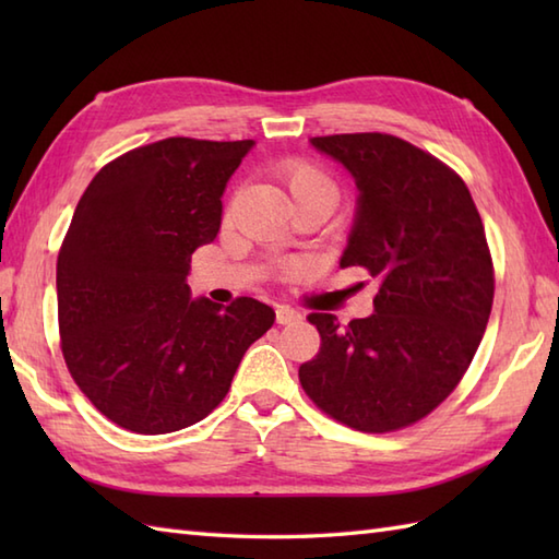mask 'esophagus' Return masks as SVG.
<instances>
[{"label":"esophagus","mask_w":559,"mask_h":559,"mask_svg":"<svg viewBox=\"0 0 559 559\" xmlns=\"http://www.w3.org/2000/svg\"><path fill=\"white\" fill-rule=\"evenodd\" d=\"M302 314L298 310H293L288 305H278L276 307V322L278 324H293V322H300Z\"/></svg>","instance_id":"1"}]
</instances>
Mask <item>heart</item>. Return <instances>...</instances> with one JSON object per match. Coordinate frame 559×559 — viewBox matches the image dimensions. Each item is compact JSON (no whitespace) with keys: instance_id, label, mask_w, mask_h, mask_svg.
<instances>
[{"instance_id":"obj_1","label":"heart","mask_w":559,"mask_h":559,"mask_svg":"<svg viewBox=\"0 0 559 559\" xmlns=\"http://www.w3.org/2000/svg\"><path fill=\"white\" fill-rule=\"evenodd\" d=\"M281 177L288 187L295 206L302 204V201H324V204L334 206L336 187L331 182V177L324 170H319L317 165L293 160L283 165Z\"/></svg>"}]
</instances>
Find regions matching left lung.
<instances>
[{
	"instance_id": "1",
	"label": "left lung",
	"mask_w": 559,
	"mask_h": 559,
	"mask_svg": "<svg viewBox=\"0 0 559 559\" xmlns=\"http://www.w3.org/2000/svg\"><path fill=\"white\" fill-rule=\"evenodd\" d=\"M310 144L358 187L341 269L377 278L374 314L322 336L300 384L319 408L362 432L425 418L454 386L488 326L495 278L483 221L461 177L430 153L389 134L314 136Z\"/></svg>"
}]
</instances>
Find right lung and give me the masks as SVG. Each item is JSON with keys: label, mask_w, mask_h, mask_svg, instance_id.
<instances>
[{"label": "right lung", "mask_w": 559, "mask_h": 559, "mask_svg": "<svg viewBox=\"0 0 559 559\" xmlns=\"http://www.w3.org/2000/svg\"><path fill=\"white\" fill-rule=\"evenodd\" d=\"M254 141L163 139L93 177L57 259L71 377L105 418L139 435L204 420L276 312L254 298H192L194 249L221 228L223 192Z\"/></svg>", "instance_id": "1"}]
</instances>
